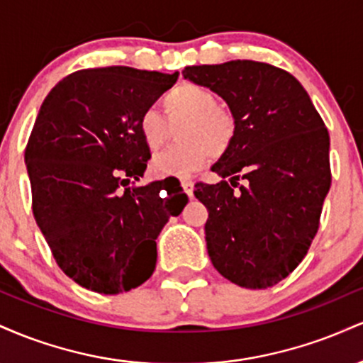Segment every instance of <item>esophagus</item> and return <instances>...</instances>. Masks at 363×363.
Here are the masks:
<instances>
[{"label": "esophagus", "mask_w": 363, "mask_h": 363, "mask_svg": "<svg viewBox=\"0 0 363 363\" xmlns=\"http://www.w3.org/2000/svg\"><path fill=\"white\" fill-rule=\"evenodd\" d=\"M181 186H182V189H184V193L189 196V198H193L194 182L191 181V179H181Z\"/></svg>", "instance_id": "34e87169"}]
</instances>
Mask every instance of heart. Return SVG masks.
<instances>
[{"instance_id":"b5f03b06","label":"heart","mask_w":363,"mask_h":363,"mask_svg":"<svg viewBox=\"0 0 363 363\" xmlns=\"http://www.w3.org/2000/svg\"><path fill=\"white\" fill-rule=\"evenodd\" d=\"M162 118L157 111L147 109L138 119V133L150 152L164 147L169 138V125L184 121L179 140L182 145L158 153L152 160V172L158 177H182L196 172L220 157L234 143L237 136L235 114L227 106L216 104V97L205 86L182 83L162 101Z\"/></svg>"}]
</instances>
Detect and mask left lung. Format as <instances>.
Listing matches in <instances>:
<instances>
[{
    "label": "left lung",
    "instance_id": "1",
    "mask_svg": "<svg viewBox=\"0 0 363 363\" xmlns=\"http://www.w3.org/2000/svg\"><path fill=\"white\" fill-rule=\"evenodd\" d=\"M182 77L220 95L237 119L234 143L211 167L222 181L194 189L210 213L208 256L235 285H277L318 234L331 187L328 129L301 82L277 66L237 60L186 66Z\"/></svg>",
    "mask_w": 363,
    "mask_h": 363
}]
</instances>
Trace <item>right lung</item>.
Listing matches in <instances>:
<instances>
[{
  "label": "right lung",
  "instance_id": "1",
  "mask_svg": "<svg viewBox=\"0 0 363 363\" xmlns=\"http://www.w3.org/2000/svg\"><path fill=\"white\" fill-rule=\"evenodd\" d=\"M179 73L111 66L49 91L25 148L32 210L57 266L83 289L116 295L155 272L157 237L187 205L177 179L143 177L138 119Z\"/></svg>",
  "mask_w": 363,
  "mask_h": 363
}]
</instances>
